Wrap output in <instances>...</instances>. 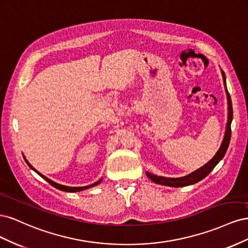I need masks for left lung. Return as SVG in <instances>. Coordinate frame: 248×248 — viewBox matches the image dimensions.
<instances>
[{"label":"left lung","instance_id":"left-lung-1","mask_svg":"<svg viewBox=\"0 0 248 248\" xmlns=\"http://www.w3.org/2000/svg\"><path fill=\"white\" fill-rule=\"evenodd\" d=\"M222 77H223V82L224 86H226L227 90V85H226V76H224V72L222 71ZM227 95H228V102H229V116H228V123H227V128H226V134H224V138L222 140V144L219 148L218 151L214 155L213 158L210 160L207 164H205L204 167L197 170L196 171L191 172L190 175L185 176L182 178H164V177H157L155 175L150 174V172L147 171V176L151 181L155 182L156 184H160V185H166V186H170V187H183L187 185H191L194 183H198L201 180L207 177L211 170L216 167V164L218 163L222 158L224 154H226L227 150L229 148V144L231 140V123L232 120V100H231V96L227 90Z\"/></svg>","mask_w":248,"mask_h":248}]
</instances>
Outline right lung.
<instances>
[{
	"label": "right lung",
	"instance_id": "1",
	"mask_svg": "<svg viewBox=\"0 0 248 248\" xmlns=\"http://www.w3.org/2000/svg\"><path fill=\"white\" fill-rule=\"evenodd\" d=\"M25 158V157H24ZM25 160H26V162L28 163V166L31 168L32 170H34L37 174L38 175H40L43 179H46V181L51 185V186H54V187H56V188H58V189H60V190H62V191H67V192H77V191H80V190H85V189H87V188H90V187H93V186H95V185H97V184H99L100 182H101V180L102 179H100L99 181H97V182H95L94 184H91V185H88V186H82V187H69V186H64V185H60V184H58V183H55V182H52L51 180H49L48 178H46V176H43V175H41L39 171H37L31 164H30L29 162H28V160L25 158Z\"/></svg>",
	"mask_w": 248,
	"mask_h": 248
}]
</instances>
